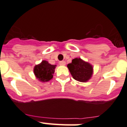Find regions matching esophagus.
Returning <instances> with one entry per match:
<instances>
[{
  "label": "esophagus",
  "instance_id": "34e87169",
  "mask_svg": "<svg viewBox=\"0 0 127 127\" xmlns=\"http://www.w3.org/2000/svg\"><path fill=\"white\" fill-rule=\"evenodd\" d=\"M65 64H66V62L64 61H61L60 62V65L61 66H64Z\"/></svg>",
  "mask_w": 127,
  "mask_h": 127
}]
</instances>
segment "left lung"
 <instances>
[{"label": "left lung", "mask_w": 127, "mask_h": 127, "mask_svg": "<svg viewBox=\"0 0 127 127\" xmlns=\"http://www.w3.org/2000/svg\"><path fill=\"white\" fill-rule=\"evenodd\" d=\"M67 67L73 78L80 82H87L93 76V66L80 58L73 59Z\"/></svg>", "instance_id": "1"}]
</instances>
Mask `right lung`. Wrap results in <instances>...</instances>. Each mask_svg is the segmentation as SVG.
<instances>
[{
    "label": "right lung",
    "mask_w": 127,
    "mask_h": 127,
    "mask_svg": "<svg viewBox=\"0 0 127 127\" xmlns=\"http://www.w3.org/2000/svg\"><path fill=\"white\" fill-rule=\"evenodd\" d=\"M56 65L51 64L48 61L43 60L41 63L34 67V74L35 78L41 82H47L53 78Z\"/></svg>",
    "instance_id": "add662e5"
}]
</instances>
